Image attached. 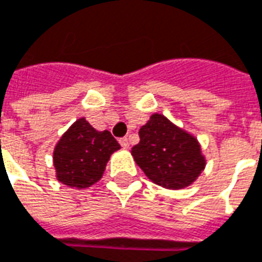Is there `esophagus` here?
<instances>
[{
	"label": "esophagus",
	"instance_id": "34e87169",
	"mask_svg": "<svg viewBox=\"0 0 262 262\" xmlns=\"http://www.w3.org/2000/svg\"><path fill=\"white\" fill-rule=\"evenodd\" d=\"M119 142H120V145L124 147V149H128V147H129V141H128V138H127V137H124V138L119 139Z\"/></svg>",
	"mask_w": 262,
	"mask_h": 262
}]
</instances>
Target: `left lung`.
<instances>
[{
	"instance_id": "left-lung-1",
	"label": "left lung",
	"mask_w": 262,
	"mask_h": 262,
	"mask_svg": "<svg viewBox=\"0 0 262 262\" xmlns=\"http://www.w3.org/2000/svg\"><path fill=\"white\" fill-rule=\"evenodd\" d=\"M139 138L131 155L145 176L159 186L184 189L198 180L206 167L198 138L166 116H150L139 129Z\"/></svg>"
}]
</instances>
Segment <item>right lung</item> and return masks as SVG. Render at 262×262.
I'll return each mask as SVG.
<instances>
[{
    "label": "right lung",
    "instance_id": "right-lung-1",
    "mask_svg": "<svg viewBox=\"0 0 262 262\" xmlns=\"http://www.w3.org/2000/svg\"><path fill=\"white\" fill-rule=\"evenodd\" d=\"M113 135L96 131L84 117L76 120L54 149L56 180L84 189L101 180L110 156L120 149Z\"/></svg>",
    "mask_w": 262,
    "mask_h": 262
}]
</instances>
